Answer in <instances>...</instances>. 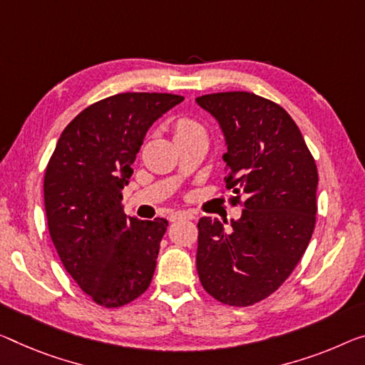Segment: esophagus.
I'll list each match as a JSON object with an SVG mask.
<instances>
[{"label":"esophagus","instance_id":"esophagus-1","mask_svg":"<svg viewBox=\"0 0 365 365\" xmlns=\"http://www.w3.org/2000/svg\"><path fill=\"white\" fill-rule=\"evenodd\" d=\"M168 218H170V222L181 220V218H184V220H192L194 215L187 210H176V212H171L170 217H168Z\"/></svg>","mask_w":365,"mask_h":365}]
</instances>
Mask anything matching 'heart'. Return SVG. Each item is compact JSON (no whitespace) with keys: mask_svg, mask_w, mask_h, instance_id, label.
Here are the masks:
<instances>
[{"mask_svg":"<svg viewBox=\"0 0 365 365\" xmlns=\"http://www.w3.org/2000/svg\"><path fill=\"white\" fill-rule=\"evenodd\" d=\"M199 128H202L199 122H195L192 119H187V117H181V119H178L175 122V135L176 137L186 135V133L199 130Z\"/></svg>","mask_w":365,"mask_h":365,"instance_id":"obj_1","label":"heart"}]
</instances>
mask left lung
<instances>
[{
  "mask_svg": "<svg viewBox=\"0 0 365 365\" xmlns=\"http://www.w3.org/2000/svg\"><path fill=\"white\" fill-rule=\"evenodd\" d=\"M225 135L230 204L245 207L230 227L202 217L197 272L207 294L248 307L284 284L304 256L317 222L318 171L287 110L248 91L195 99Z\"/></svg>",
  "mask_w": 365,
  "mask_h": 365,
  "instance_id": "obj_1",
  "label": "left lung"
}]
</instances>
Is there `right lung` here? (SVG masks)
<instances>
[{"mask_svg": "<svg viewBox=\"0 0 365 365\" xmlns=\"http://www.w3.org/2000/svg\"><path fill=\"white\" fill-rule=\"evenodd\" d=\"M168 93H120L88 106L50 156L43 178L48 233L66 272L106 308L138 299L153 279L168 220L127 217L122 189L145 133L182 103Z\"/></svg>", "mask_w": 365, "mask_h": 365, "instance_id": "add662e5", "label": "right lung"}]
</instances>
